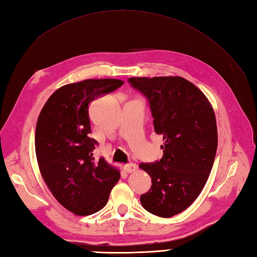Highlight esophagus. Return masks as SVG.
<instances>
[{"label": "esophagus", "mask_w": 257, "mask_h": 257, "mask_svg": "<svg viewBox=\"0 0 257 257\" xmlns=\"http://www.w3.org/2000/svg\"><path fill=\"white\" fill-rule=\"evenodd\" d=\"M123 169H124V171H125V172L132 173V172H134V171L137 170V166H136L135 163H128V165H124Z\"/></svg>", "instance_id": "esophagus-1"}]
</instances>
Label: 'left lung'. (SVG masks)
Segmentation results:
<instances>
[{
  "label": "left lung",
  "instance_id": "1",
  "mask_svg": "<svg viewBox=\"0 0 257 257\" xmlns=\"http://www.w3.org/2000/svg\"><path fill=\"white\" fill-rule=\"evenodd\" d=\"M129 83L149 100L155 133L165 141L160 161L139 165L152 183L141 205L171 217L193 203L210 176L217 149L214 110L198 87L179 76L132 77Z\"/></svg>",
  "mask_w": 257,
  "mask_h": 257
}]
</instances>
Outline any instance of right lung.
Returning a JSON list of instances; mask_svg holds the SVG:
<instances>
[{
    "instance_id": "obj_1",
    "label": "right lung",
    "mask_w": 257,
    "mask_h": 257,
    "mask_svg": "<svg viewBox=\"0 0 257 257\" xmlns=\"http://www.w3.org/2000/svg\"><path fill=\"white\" fill-rule=\"evenodd\" d=\"M123 85L120 79H85L62 86L48 98L37 119L35 152L47 188L76 215H90L107 204L119 181L117 168L92 151L88 108L100 95Z\"/></svg>"
}]
</instances>
